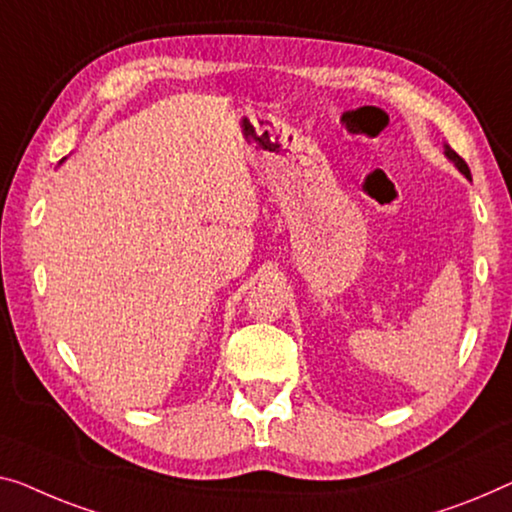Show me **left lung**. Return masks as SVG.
<instances>
[{
  "instance_id": "left-lung-1",
  "label": "left lung",
  "mask_w": 512,
  "mask_h": 512,
  "mask_svg": "<svg viewBox=\"0 0 512 512\" xmlns=\"http://www.w3.org/2000/svg\"><path fill=\"white\" fill-rule=\"evenodd\" d=\"M444 154H446V158L448 160H451V163L457 167V170H460L462 174H464V177H467V179H471V172H469V167H467V163H464V160L460 158V156H457L455 154V151L451 149V147H448V144H444Z\"/></svg>"
}]
</instances>
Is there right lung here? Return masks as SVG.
Instances as JSON below:
<instances>
[{
  "mask_svg": "<svg viewBox=\"0 0 512 512\" xmlns=\"http://www.w3.org/2000/svg\"><path fill=\"white\" fill-rule=\"evenodd\" d=\"M61 163H64V160H61Z\"/></svg>",
  "mask_w": 512,
  "mask_h": 512,
  "instance_id": "right-lung-1",
  "label": "right lung"
}]
</instances>
